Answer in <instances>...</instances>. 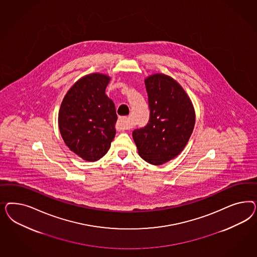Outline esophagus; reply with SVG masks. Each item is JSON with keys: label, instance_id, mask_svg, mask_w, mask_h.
Masks as SVG:
<instances>
[{"label": "esophagus", "instance_id": "1", "mask_svg": "<svg viewBox=\"0 0 257 257\" xmlns=\"http://www.w3.org/2000/svg\"><path fill=\"white\" fill-rule=\"evenodd\" d=\"M128 117H119L117 121V130H126L128 129Z\"/></svg>", "mask_w": 257, "mask_h": 257}]
</instances>
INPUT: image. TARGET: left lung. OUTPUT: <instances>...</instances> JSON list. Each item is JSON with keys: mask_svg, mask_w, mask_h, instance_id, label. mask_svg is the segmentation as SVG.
<instances>
[{"mask_svg": "<svg viewBox=\"0 0 257 257\" xmlns=\"http://www.w3.org/2000/svg\"><path fill=\"white\" fill-rule=\"evenodd\" d=\"M145 86L150 119L145 127L133 132V139L141 158L161 165L186 147L194 129V107L183 87L168 75H151Z\"/></svg>", "mask_w": 257, "mask_h": 257, "instance_id": "obj_1", "label": "left lung"}]
</instances>
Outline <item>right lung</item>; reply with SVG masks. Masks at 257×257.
<instances>
[{"label": "right lung", "instance_id": "add662e5", "mask_svg": "<svg viewBox=\"0 0 257 257\" xmlns=\"http://www.w3.org/2000/svg\"><path fill=\"white\" fill-rule=\"evenodd\" d=\"M110 77L91 73L79 79L63 99L58 126L66 145L86 161H97L116 135L115 104L105 94Z\"/></svg>", "mask_w": 257, "mask_h": 257}]
</instances>
